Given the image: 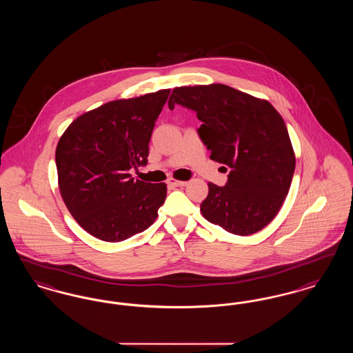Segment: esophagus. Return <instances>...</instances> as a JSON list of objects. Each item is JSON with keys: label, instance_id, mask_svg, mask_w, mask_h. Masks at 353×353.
Wrapping results in <instances>:
<instances>
[{"label": "esophagus", "instance_id": "obj_1", "mask_svg": "<svg viewBox=\"0 0 353 353\" xmlns=\"http://www.w3.org/2000/svg\"><path fill=\"white\" fill-rule=\"evenodd\" d=\"M168 184L172 185V186H185L186 181H179L176 179H169Z\"/></svg>", "mask_w": 353, "mask_h": 353}]
</instances>
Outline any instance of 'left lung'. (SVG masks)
Masks as SVG:
<instances>
[{"mask_svg":"<svg viewBox=\"0 0 353 353\" xmlns=\"http://www.w3.org/2000/svg\"><path fill=\"white\" fill-rule=\"evenodd\" d=\"M174 104L196 111L210 159L229 170L225 186L208 184L200 208L203 219L232 234L262 230L281 210L295 169L281 114L266 99L221 83L176 87L169 108Z\"/></svg>","mask_w":353,"mask_h":353,"instance_id":"1","label":"left lung"}]
</instances>
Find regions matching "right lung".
Returning a JSON list of instances; mask_svg holds the SVG:
<instances>
[{
  "mask_svg": "<svg viewBox=\"0 0 353 353\" xmlns=\"http://www.w3.org/2000/svg\"><path fill=\"white\" fill-rule=\"evenodd\" d=\"M169 92L108 101L78 117L61 136L59 192L70 214L92 236L120 242L157 219L167 184L134 181L130 169L147 165L154 121Z\"/></svg>",
  "mask_w": 353,
  "mask_h": 353,
  "instance_id": "add662e5",
  "label": "right lung"
}]
</instances>
